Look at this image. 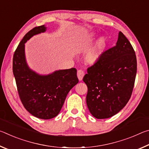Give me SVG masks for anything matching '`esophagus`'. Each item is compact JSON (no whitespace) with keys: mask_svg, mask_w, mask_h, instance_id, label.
I'll use <instances>...</instances> for the list:
<instances>
[{"mask_svg":"<svg viewBox=\"0 0 149 149\" xmlns=\"http://www.w3.org/2000/svg\"><path fill=\"white\" fill-rule=\"evenodd\" d=\"M84 75H85V73H84V71H83L82 70H77V77H78V79H79V81H81L82 80L83 77H84Z\"/></svg>","mask_w":149,"mask_h":149,"instance_id":"34e87169","label":"esophagus"}]
</instances>
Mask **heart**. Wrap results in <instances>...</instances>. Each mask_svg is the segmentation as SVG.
Wrapping results in <instances>:
<instances>
[{
    "mask_svg": "<svg viewBox=\"0 0 149 149\" xmlns=\"http://www.w3.org/2000/svg\"><path fill=\"white\" fill-rule=\"evenodd\" d=\"M107 40L104 37H101L98 41L97 45L89 50L85 56V62L87 64H94L99 60L100 56L105 48Z\"/></svg>",
    "mask_w": 149,
    "mask_h": 149,
    "instance_id": "b5f03b06",
    "label": "heart"
}]
</instances>
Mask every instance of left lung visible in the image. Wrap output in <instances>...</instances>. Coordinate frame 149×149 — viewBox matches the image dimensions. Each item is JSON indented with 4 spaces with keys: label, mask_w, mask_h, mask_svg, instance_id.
I'll return each mask as SVG.
<instances>
[{
    "label": "left lung",
    "mask_w": 149,
    "mask_h": 149,
    "mask_svg": "<svg viewBox=\"0 0 149 149\" xmlns=\"http://www.w3.org/2000/svg\"><path fill=\"white\" fill-rule=\"evenodd\" d=\"M136 74L134 49L120 31L116 46L102 52L83 79L87 86L86 102L91 114L105 119L119 112L132 96Z\"/></svg>",
    "instance_id": "left-lung-1"
}]
</instances>
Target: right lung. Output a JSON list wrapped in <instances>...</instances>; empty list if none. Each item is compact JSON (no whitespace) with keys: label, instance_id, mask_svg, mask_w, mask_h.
Listing matches in <instances>:
<instances>
[{"label":"right lung","instance_id":"add662e5","mask_svg":"<svg viewBox=\"0 0 149 149\" xmlns=\"http://www.w3.org/2000/svg\"><path fill=\"white\" fill-rule=\"evenodd\" d=\"M46 29L43 25L34 27L25 35L14 52L12 67L17 92L24 108L33 116L43 120L51 119L59 114L68 93L79 81L74 68L42 75L28 67L25 43L33 35Z\"/></svg>","mask_w":149,"mask_h":149}]
</instances>
